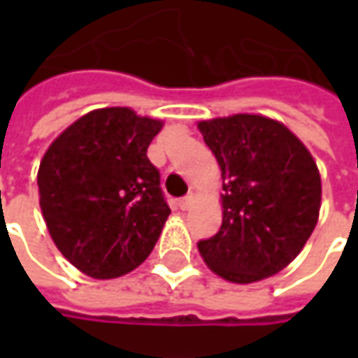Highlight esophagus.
Here are the masks:
<instances>
[{
	"label": "esophagus",
	"mask_w": 358,
	"mask_h": 358,
	"mask_svg": "<svg viewBox=\"0 0 358 358\" xmlns=\"http://www.w3.org/2000/svg\"><path fill=\"white\" fill-rule=\"evenodd\" d=\"M192 201H194V197H192V195H186V197H182L178 201V207L182 210H187L189 209V205H192Z\"/></svg>",
	"instance_id": "esophagus-1"
}]
</instances>
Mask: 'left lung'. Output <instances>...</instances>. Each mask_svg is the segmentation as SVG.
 <instances>
[{
  "mask_svg": "<svg viewBox=\"0 0 358 358\" xmlns=\"http://www.w3.org/2000/svg\"><path fill=\"white\" fill-rule=\"evenodd\" d=\"M222 171V226L197 249L215 274L251 284L299 255L318 222L322 184L308 149L261 115L201 120Z\"/></svg>",
  "mask_w": 358,
  "mask_h": 358,
  "instance_id": "left-lung-1",
  "label": "left lung"
}]
</instances>
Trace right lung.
Instances as JSON below:
<instances>
[{
	"mask_svg": "<svg viewBox=\"0 0 358 358\" xmlns=\"http://www.w3.org/2000/svg\"><path fill=\"white\" fill-rule=\"evenodd\" d=\"M161 120L128 107L80 117L45 151L38 189L51 240L97 280L128 274L155 248L171 207L148 148Z\"/></svg>",
	"mask_w": 358,
	"mask_h": 358,
	"instance_id": "add662e5",
	"label": "right lung"
}]
</instances>
